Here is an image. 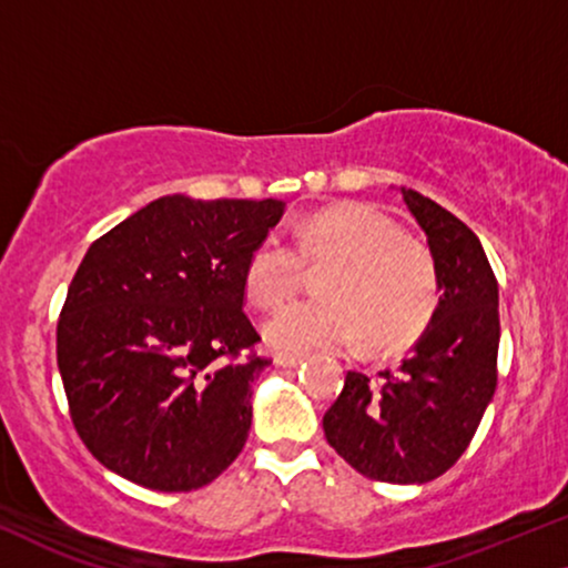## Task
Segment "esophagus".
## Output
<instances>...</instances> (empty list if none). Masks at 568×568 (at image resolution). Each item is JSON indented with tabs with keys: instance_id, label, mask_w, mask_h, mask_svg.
<instances>
[{
	"instance_id": "esophagus-1",
	"label": "esophagus",
	"mask_w": 568,
	"mask_h": 568,
	"mask_svg": "<svg viewBox=\"0 0 568 568\" xmlns=\"http://www.w3.org/2000/svg\"><path fill=\"white\" fill-rule=\"evenodd\" d=\"M275 364H277V367L293 369V367H301V364H304V358L296 356V354H277L275 356Z\"/></svg>"
}]
</instances>
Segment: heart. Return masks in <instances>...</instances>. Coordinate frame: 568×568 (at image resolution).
<instances>
[{
    "label": "heart",
    "mask_w": 568,
    "mask_h": 568,
    "mask_svg": "<svg viewBox=\"0 0 568 568\" xmlns=\"http://www.w3.org/2000/svg\"><path fill=\"white\" fill-rule=\"evenodd\" d=\"M304 264H329L320 277L325 298L296 301L272 314L264 341L291 354L341 351L358 341L372 351L404 348L427 327L435 308V267L396 222L364 204L317 212L293 231V246L264 235L248 251L243 285L256 306L293 296Z\"/></svg>",
    "instance_id": "obj_1"
}]
</instances>
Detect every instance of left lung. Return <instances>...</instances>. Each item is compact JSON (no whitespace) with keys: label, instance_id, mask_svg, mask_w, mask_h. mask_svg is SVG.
<instances>
[{"label":"left lung","instance_id":"1","mask_svg":"<svg viewBox=\"0 0 568 568\" xmlns=\"http://www.w3.org/2000/svg\"><path fill=\"white\" fill-rule=\"evenodd\" d=\"M427 235L440 298L396 372L372 383L348 372L322 427L335 454L364 477L425 485L458 462L490 406L498 362V283L483 243L419 191L398 189Z\"/></svg>","mask_w":568,"mask_h":568}]
</instances>
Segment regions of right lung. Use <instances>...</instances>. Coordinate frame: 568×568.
Masks as SVG:
<instances>
[{"mask_svg": "<svg viewBox=\"0 0 568 568\" xmlns=\"http://www.w3.org/2000/svg\"><path fill=\"white\" fill-rule=\"evenodd\" d=\"M285 201H149L93 241L57 325L70 416L114 475L160 493L210 485L251 429L267 358L243 314L248 251Z\"/></svg>", "mask_w": 568, "mask_h": 568, "instance_id": "right-lung-1", "label": "right lung"}]
</instances>
